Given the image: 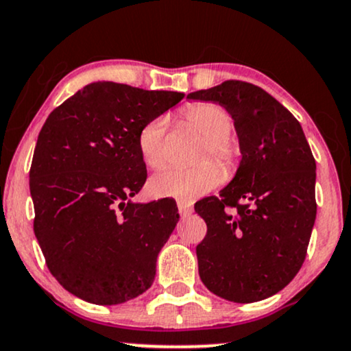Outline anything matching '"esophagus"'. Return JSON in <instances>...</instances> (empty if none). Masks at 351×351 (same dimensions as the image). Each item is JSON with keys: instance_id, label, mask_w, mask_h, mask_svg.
Masks as SVG:
<instances>
[{"instance_id": "esophagus-1", "label": "esophagus", "mask_w": 351, "mask_h": 351, "mask_svg": "<svg viewBox=\"0 0 351 351\" xmlns=\"http://www.w3.org/2000/svg\"><path fill=\"white\" fill-rule=\"evenodd\" d=\"M178 210H180V215L181 217H189L194 212V208H193V206H191L189 202L178 201Z\"/></svg>"}]
</instances>
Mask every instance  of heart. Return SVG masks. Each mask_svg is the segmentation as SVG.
Wrapping results in <instances>:
<instances>
[{"mask_svg": "<svg viewBox=\"0 0 351 351\" xmlns=\"http://www.w3.org/2000/svg\"><path fill=\"white\" fill-rule=\"evenodd\" d=\"M184 121L204 137L199 160L214 158L223 168L234 162V145L230 132L233 119L230 113L215 104H193L183 110ZM167 119L154 118L141 130L137 145L145 165L162 168L165 165ZM223 180L215 163L202 162L191 168H168L149 181V193L154 197H173L180 201H194L217 188Z\"/></svg>", "mask_w": 351, "mask_h": 351, "instance_id": "heart-1", "label": "heart"}]
</instances>
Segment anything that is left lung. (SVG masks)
I'll list each match as a JSON object with an SVG mask.
<instances>
[{
    "label": "left lung",
    "mask_w": 351,
    "mask_h": 351,
    "mask_svg": "<svg viewBox=\"0 0 351 351\" xmlns=\"http://www.w3.org/2000/svg\"><path fill=\"white\" fill-rule=\"evenodd\" d=\"M223 106L238 136L233 180L194 208L207 234L196 247L212 293L254 303L285 288L304 263L316 220V160L293 114L254 84L225 81L188 95Z\"/></svg>",
    "instance_id": "obj_1"
}]
</instances>
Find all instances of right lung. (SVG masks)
Instances as JSON below:
<instances>
[{
    "mask_svg": "<svg viewBox=\"0 0 351 351\" xmlns=\"http://www.w3.org/2000/svg\"><path fill=\"white\" fill-rule=\"evenodd\" d=\"M183 99L99 81L43 124L29 175L34 232L51 275L77 298L119 304L154 283L180 214L170 199L132 201L147 178L137 137Z\"/></svg>",
    "mask_w": 351,
    "mask_h": 351,
    "instance_id": "obj_1",
    "label": "right lung"
}]
</instances>
